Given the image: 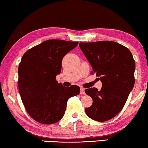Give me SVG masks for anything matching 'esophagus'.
<instances>
[{
	"mask_svg": "<svg viewBox=\"0 0 148 148\" xmlns=\"http://www.w3.org/2000/svg\"><path fill=\"white\" fill-rule=\"evenodd\" d=\"M80 94L81 95H85V91H84V88L81 87L80 88Z\"/></svg>",
	"mask_w": 148,
	"mask_h": 148,
	"instance_id": "esophagus-1",
	"label": "esophagus"
}]
</instances>
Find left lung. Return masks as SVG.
<instances>
[{
    "mask_svg": "<svg viewBox=\"0 0 148 148\" xmlns=\"http://www.w3.org/2000/svg\"><path fill=\"white\" fill-rule=\"evenodd\" d=\"M81 50L102 82V88L85 90L92 105L85 109L86 115L97 121L115 116L123 108L135 84L136 63L126 47L112 41L80 43Z\"/></svg>",
    "mask_w": 148,
    "mask_h": 148,
    "instance_id": "left-lung-1",
    "label": "left lung"
}]
</instances>
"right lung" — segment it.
Masks as SVG:
<instances>
[{
	"instance_id": "right-lung-1",
	"label": "right lung",
	"mask_w": 148,
	"mask_h": 148,
	"mask_svg": "<svg viewBox=\"0 0 148 148\" xmlns=\"http://www.w3.org/2000/svg\"><path fill=\"white\" fill-rule=\"evenodd\" d=\"M78 41L49 39L24 53L18 68L19 94L26 111L33 119L53 124L65 113L68 100L79 95L80 87H65L58 83L64 56Z\"/></svg>"
}]
</instances>
